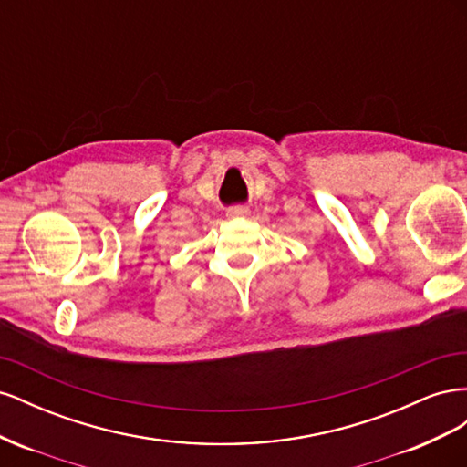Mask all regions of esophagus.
I'll use <instances>...</instances> for the list:
<instances>
[{
    "mask_svg": "<svg viewBox=\"0 0 467 467\" xmlns=\"http://www.w3.org/2000/svg\"><path fill=\"white\" fill-rule=\"evenodd\" d=\"M228 216H232V218H245V216H249V208H245V206H232V208H228Z\"/></svg>",
    "mask_w": 467,
    "mask_h": 467,
    "instance_id": "esophagus-1",
    "label": "esophagus"
}]
</instances>
